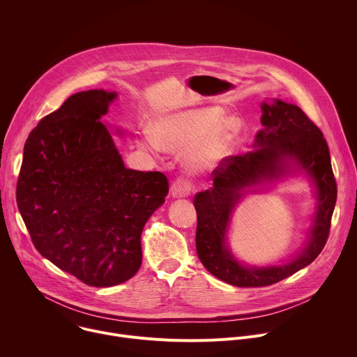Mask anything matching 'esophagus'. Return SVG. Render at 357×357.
Segmentation results:
<instances>
[{"label": "esophagus", "mask_w": 357, "mask_h": 357, "mask_svg": "<svg viewBox=\"0 0 357 357\" xmlns=\"http://www.w3.org/2000/svg\"><path fill=\"white\" fill-rule=\"evenodd\" d=\"M171 190H172V196L174 197H185V196H189L190 192H192V183L185 179V178H178L172 186H171Z\"/></svg>", "instance_id": "obj_1"}]
</instances>
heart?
I'll use <instances>...</instances> for the list:
<instances>
[{"instance_id":"obj_1","label":"heart","mask_w":357,"mask_h":357,"mask_svg":"<svg viewBox=\"0 0 357 357\" xmlns=\"http://www.w3.org/2000/svg\"><path fill=\"white\" fill-rule=\"evenodd\" d=\"M222 120L223 113L215 109L186 110L155 120L151 131L165 149L179 151L193 145L186 155V164L193 171H202L218 165L234 148L233 128L217 127ZM157 143L149 141V146L157 148Z\"/></svg>"}]
</instances>
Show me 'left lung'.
Listing matches in <instances>:
<instances>
[{
    "mask_svg": "<svg viewBox=\"0 0 357 357\" xmlns=\"http://www.w3.org/2000/svg\"><path fill=\"white\" fill-rule=\"evenodd\" d=\"M263 130L254 148L241 155H229L212 172L213 186L193 197L197 215L196 251L205 268L219 280L236 287H267L310 266L329 237L336 203V179L326 139L318 126L298 106L274 100L261 105ZM294 160L316 182L319 208L309 244L291 264L270 268H241L224 244V233L241 192L286 172Z\"/></svg>",
    "mask_w": 357,
    "mask_h": 357,
    "instance_id": "8db88e82",
    "label": "left lung"
}]
</instances>
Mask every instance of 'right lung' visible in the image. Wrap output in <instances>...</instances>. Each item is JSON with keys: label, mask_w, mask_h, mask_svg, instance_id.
<instances>
[{"label": "right lung", "mask_w": 357, "mask_h": 357, "mask_svg": "<svg viewBox=\"0 0 357 357\" xmlns=\"http://www.w3.org/2000/svg\"><path fill=\"white\" fill-rule=\"evenodd\" d=\"M116 93L70 96L29 132L17 205L35 248L90 287L121 284L139 270L141 233L169 192L162 172L124 167L100 121Z\"/></svg>", "instance_id": "obj_1"}]
</instances>
